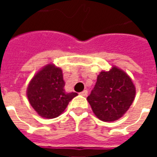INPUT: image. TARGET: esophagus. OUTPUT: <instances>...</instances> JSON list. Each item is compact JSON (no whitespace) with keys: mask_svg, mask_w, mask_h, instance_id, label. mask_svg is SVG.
<instances>
[{"mask_svg":"<svg viewBox=\"0 0 157 157\" xmlns=\"http://www.w3.org/2000/svg\"><path fill=\"white\" fill-rule=\"evenodd\" d=\"M87 93H88V92H87V90H84V91H82V92H81L80 94H81L82 96H84V97H86V96H87Z\"/></svg>","mask_w":157,"mask_h":157,"instance_id":"34e87169","label":"esophagus"}]
</instances>
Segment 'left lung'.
I'll return each instance as SVG.
<instances>
[{"instance_id": "left-lung-1", "label": "left lung", "mask_w": 157, "mask_h": 157, "mask_svg": "<svg viewBox=\"0 0 157 157\" xmlns=\"http://www.w3.org/2000/svg\"><path fill=\"white\" fill-rule=\"evenodd\" d=\"M135 97V86L124 71L113 66L102 71L87 101L98 118L104 122L118 120L131 106Z\"/></svg>"}]
</instances>
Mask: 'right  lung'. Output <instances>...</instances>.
Returning <instances> with one entry per match:
<instances>
[{"label": "right lung", "mask_w": 157, "mask_h": 157, "mask_svg": "<svg viewBox=\"0 0 157 157\" xmlns=\"http://www.w3.org/2000/svg\"><path fill=\"white\" fill-rule=\"evenodd\" d=\"M62 70L48 64L30 81L27 96L33 109L39 116L54 118L60 115L69 102L77 96L76 92H65Z\"/></svg>", "instance_id": "1"}]
</instances>
